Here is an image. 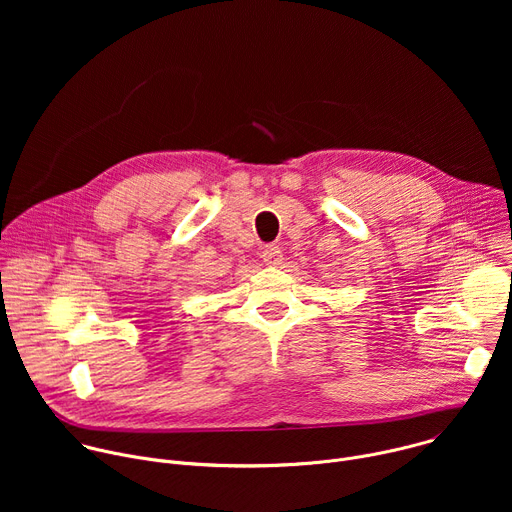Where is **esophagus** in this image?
<instances>
[{
    "label": "esophagus",
    "mask_w": 512,
    "mask_h": 512,
    "mask_svg": "<svg viewBox=\"0 0 512 512\" xmlns=\"http://www.w3.org/2000/svg\"><path fill=\"white\" fill-rule=\"evenodd\" d=\"M261 257H263L265 265H269V267H277V265H281L283 253L279 251V247H275V245H267V247L263 249Z\"/></svg>",
    "instance_id": "1"
}]
</instances>
